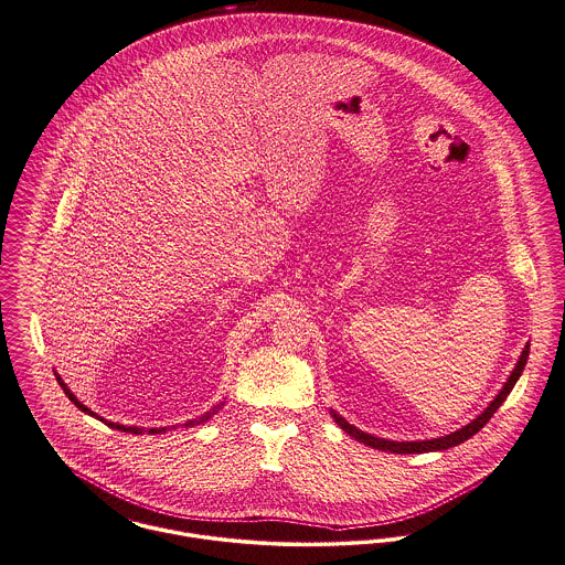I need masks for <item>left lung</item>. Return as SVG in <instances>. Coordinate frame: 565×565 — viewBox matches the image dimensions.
<instances>
[{
  "label": "left lung",
  "mask_w": 565,
  "mask_h": 565,
  "mask_svg": "<svg viewBox=\"0 0 565 565\" xmlns=\"http://www.w3.org/2000/svg\"><path fill=\"white\" fill-rule=\"evenodd\" d=\"M526 358H529V344H525V351L521 353L519 364L514 366L512 375L505 381L503 390L497 394V398L484 409V414L478 415L471 424L462 426L460 430H456V433H451V435H446V437H439V439H428V441H387V439L373 437V435H369V433H362L360 428L351 426L344 417H340V415L334 414V412H332V415H334L337 424H339L340 428H342L347 435H351V437L358 439L360 444H366V446H371V448H375V450L392 451V454H424V451L448 450V448H454V446H460L462 441H467L469 437H473L478 430H482V428L489 424L490 417L501 407V403L508 398V394L512 392L514 383L519 381V376L523 373Z\"/></svg>",
  "instance_id": "1"
}]
</instances>
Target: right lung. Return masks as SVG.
<instances>
[{"label": "right lung", "mask_w": 565, "mask_h": 565, "mask_svg": "<svg viewBox=\"0 0 565 565\" xmlns=\"http://www.w3.org/2000/svg\"><path fill=\"white\" fill-rule=\"evenodd\" d=\"M57 381H60V385H62V390H64V392H66V396H68V398H71V401H73V403H75L76 407H78V409H81V412H85V414H87V415H94V417H98V415L94 414V412H92V409H87V407H85V405H83V403H78V401H76L75 394H73V392H71V390H68V387H66V383H64V381H62V376H57ZM218 409H221V405H218V407H214V409H210V412H207V414L201 415V417H199V419H190L189 424H201V422H207V419H210V417H212V415L216 414V412H218ZM98 419H100V422H105V419H103V417H98ZM189 424H186V426H189ZM109 426H111V428H117V430H124V433H135V435H139V433H141V430H143V428H126V426H121V424H114V422H109ZM162 430H167V428H150V430H148V433H150V435H156V433H162Z\"/></svg>", "instance_id": "obj_1"}]
</instances>
